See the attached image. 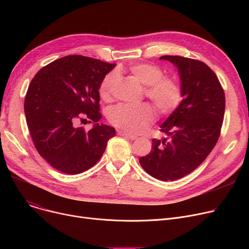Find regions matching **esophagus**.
Returning <instances> with one entry per match:
<instances>
[{"instance_id":"esophagus-1","label":"esophagus","mask_w":249,"mask_h":249,"mask_svg":"<svg viewBox=\"0 0 249 249\" xmlns=\"http://www.w3.org/2000/svg\"><path fill=\"white\" fill-rule=\"evenodd\" d=\"M118 135L123 136V137H125V138H128V139H131V140H135V139L137 138V136H135V135H132V134H129V133H127V132H124V131H119V132H118Z\"/></svg>"}]
</instances>
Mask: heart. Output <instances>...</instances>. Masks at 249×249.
I'll return each instance as SVG.
<instances>
[{
  "label": "heart",
  "mask_w": 249,
  "mask_h": 249,
  "mask_svg": "<svg viewBox=\"0 0 249 249\" xmlns=\"http://www.w3.org/2000/svg\"><path fill=\"white\" fill-rule=\"evenodd\" d=\"M130 74L144 85V93L161 113L174 111L180 103L182 91L175 77L162 75V70L151 63L137 62L130 64ZM120 71H112L104 77L100 86V96L104 101H110L119 84ZM155 118L153 109L147 104L138 106L120 105L109 113L110 122L123 129L129 134H139L151 124Z\"/></svg>",
  "instance_id": "obj_1"
}]
</instances>
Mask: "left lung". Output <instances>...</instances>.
Listing matches in <instances>:
<instances>
[{
  "label": "left lung",
  "mask_w": 249,
  "mask_h": 249,
  "mask_svg": "<svg viewBox=\"0 0 249 249\" xmlns=\"http://www.w3.org/2000/svg\"><path fill=\"white\" fill-rule=\"evenodd\" d=\"M178 69L182 101L160 126L168 138L152 139L151 151L139 159L144 171L160 180H176L195 171L220 136L224 90L215 72L200 60L163 55Z\"/></svg>",
  "instance_id": "8db88e82"
}]
</instances>
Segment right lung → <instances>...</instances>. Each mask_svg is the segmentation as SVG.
Segmentation results:
<instances>
[{
  "label": "right lung",
  "instance_id": "right-lung-1",
  "mask_svg": "<svg viewBox=\"0 0 249 249\" xmlns=\"http://www.w3.org/2000/svg\"><path fill=\"white\" fill-rule=\"evenodd\" d=\"M115 65L69 55L45 65L31 81L24 103L26 121L38 153L57 171H88L115 136V128L98 123L100 86ZM87 119L95 122L89 132L76 126Z\"/></svg>",
  "mask_w": 249,
  "mask_h": 249
}]
</instances>
